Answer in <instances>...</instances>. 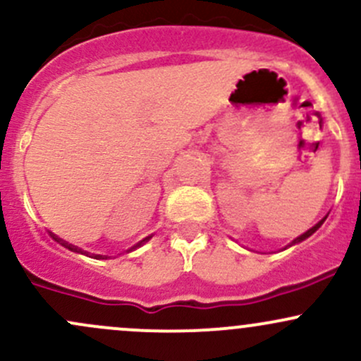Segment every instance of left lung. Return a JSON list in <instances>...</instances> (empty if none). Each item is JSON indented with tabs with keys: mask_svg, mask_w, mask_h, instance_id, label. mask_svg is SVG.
I'll return each mask as SVG.
<instances>
[{
	"mask_svg": "<svg viewBox=\"0 0 361 361\" xmlns=\"http://www.w3.org/2000/svg\"><path fill=\"white\" fill-rule=\"evenodd\" d=\"M327 216H329V214H326V216H324V217H322V219H320V221H319V223H317L315 226H312V228H310V229H308V231H305V233H303V235H300V236H298V238H295V240H293V241H291V243H288V245H286V247H284V250H286V248H290V247H293V245H298V243H302V241H305V240H307V238H310V236H312V235H314V233L317 231V229H319V228H320V226H322V224H324V221H326V219H327Z\"/></svg>",
	"mask_w": 361,
	"mask_h": 361,
	"instance_id": "obj_1",
	"label": "left lung"
}]
</instances>
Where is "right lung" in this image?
I'll list each match as a JSON object with an SVG mask.
<instances>
[{
  "label": "right lung",
  "instance_id": "add662e5",
  "mask_svg": "<svg viewBox=\"0 0 361 361\" xmlns=\"http://www.w3.org/2000/svg\"><path fill=\"white\" fill-rule=\"evenodd\" d=\"M51 236H53L54 240L58 241L59 245H63V247L65 248H68V250H71V252H77V253H82V255H87V257H90V259H97V260H106V259H111V257H108V255H97V253H90V252H85V250H82V248H78V247H75V245H71V243H68V241H65V240H61V238H58L56 235H54V233H51ZM152 238V235L150 236H145L144 240H140L138 241L137 245H133V247H130L128 250H126V253H130V252H133V250H137V248H140L142 245H145L147 243V241Z\"/></svg>",
  "mask_w": 361,
  "mask_h": 361
}]
</instances>
